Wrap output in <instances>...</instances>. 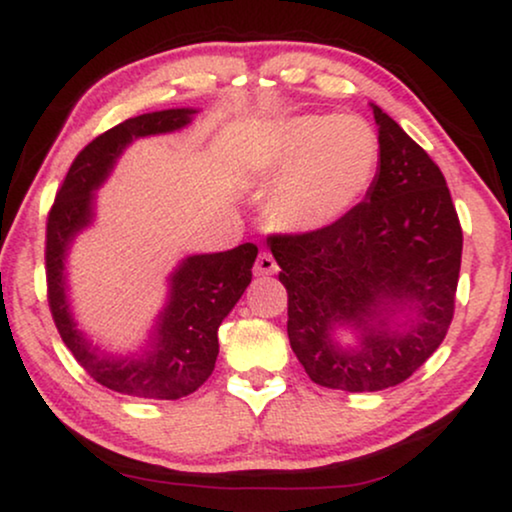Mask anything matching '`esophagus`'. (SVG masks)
<instances>
[{
	"label": "esophagus",
	"instance_id": "1",
	"mask_svg": "<svg viewBox=\"0 0 512 512\" xmlns=\"http://www.w3.org/2000/svg\"><path fill=\"white\" fill-rule=\"evenodd\" d=\"M254 272H256L258 277H265V275H275V272H277V261H275V258H272L270 251H261V254H258Z\"/></svg>",
	"mask_w": 512,
	"mask_h": 512
}]
</instances>
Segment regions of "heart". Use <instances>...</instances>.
I'll return each instance as SVG.
<instances>
[{"instance_id": "heart-1", "label": "heart", "mask_w": 512, "mask_h": 512, "mask_svg": "<svg viewBox=\"0 0 512 512\" xmlns=\"http://www.w3.org/2000/svg\"><path fill=\"white\" fill-rule=\"evenodd\" d=\"M256 163L272 186V221L291 233H314L366 198L380 167V139L361 116H298L263 139Z\"/></svg>"}]
</instances>
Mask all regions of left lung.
I'll return each instance as SVG.
<instances>
[{"label":"left lung","mask_w":512,"mask_h":512,"mask_svg":"<svg viewBox=\"0 0 512 512\" xmlns=\"http://www.w3.org/2000/svg\"><path fill=\"white\" fill-rule=\"evenodd\" d=\"M380 172L345 219L268 244L289 293L291 349L312 382L340 391H382L408 380L445 340L461 268V223L429 153L373 107ZM416 317L391 327L396 311ZM362 333L342 350L334 328Z\"/></svg>","instance_id":"obj_1"}]
</instances>
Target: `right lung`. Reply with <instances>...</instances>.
<instances>
[{
	"label": "right lung",
	"mask_w": 512,
	"mask_h": 512,
	"mask_svg": "<svg viewBox=\"0 0 512 512\" xmlns=\"http://www.w3.org/2000/svg\"><path fill=\"white\" fill-rule=\"evenodd\" d=\"M195 109H165L114 125L74 158L46 221V286L55 328L74 359L97 384L118 394L177 401L212 375L219 326L251 282L258 247L244 242L221 254L188 256L170 279V303L160 312L149 349L135 356L100 354L76 331L67 305L65 256L76 233L93 219V191L109 177L132 139L172 132L191 123Z\"/></svg>",
	"instance_id": "add662e5"
}]
</instances>
